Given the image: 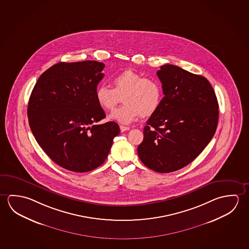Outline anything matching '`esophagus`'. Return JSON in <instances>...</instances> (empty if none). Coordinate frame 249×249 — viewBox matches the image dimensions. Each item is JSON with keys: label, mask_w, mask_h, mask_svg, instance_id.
Segmentation results:
<instances>
[{"label": "esophagus", "mask_w": 249, "mask_h": 249, "mask_svg": "<svg viewBox=\"0 0 249 249\" xmlns=\"http://www.w3.org/2000/svg\"><path fill=\"white\" fill-rule=\"evenodd\" d=\"M120 129H121V132H125V131L129 130V129H130V127L121 125V126H120Z\"/></svg>", "instance_id": "esophagus-1"}]
</instances>
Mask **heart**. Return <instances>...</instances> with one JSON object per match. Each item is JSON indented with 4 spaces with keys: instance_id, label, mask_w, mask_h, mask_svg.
Listing matches in <instances>:
<instances>
[{
    "instance_id": "obj_1",
    "label": "heart",
    "mask_w": 249,
    "mask_h": 249,
    "mask_svg": "<svg viewBox=\"0 0 249 249\" xmlns=\"http://www.w3.org/2000/svg\"><path fill=\"white\" fill-rule=\"evenodd\" d=\"M113 89L100 84L94 91L99 106L104 110L114 109L123 96L124 105L116 108L109 119L129 124L142 115L151 116L158 110L163 97L162 87L158 81L145 78L134 70H125L111 79Z\"/></svg>"
}]
</instances>
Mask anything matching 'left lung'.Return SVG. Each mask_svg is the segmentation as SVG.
Listing matches in <instances>:
<instances>
[{
  "mask_svg": "<svg viewBox=\"0 0 249 249\" xmlns=\"http://www.w3.org/2000/svg\"><path fill=\"white\" fill-rule=\"evenodd\" d=\"M164 97L147 120L139 158L158 173L179 170L192 162L215 133L219 105L206 78L177 66L166 64L157 71Z\"/></svg>",
  "mask_w": 249,
  "mask_h": 249,
  "instance_id": "obj_1",
  "label": "left lung"
}]
</instances>
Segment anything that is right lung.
Returning a JSON list of instances; mask_svg holds the SVG:
<instances>
[{"instance_id":"obj_1","label":"right lung","mask_w":249,"mask_h":249,"mask_svg":"<svg viewBox=\"0 0 249 249\" xmlns=\"http://www.w3.org/2000/svg\"><path fill=\"white\" fill-rule=\"evenodd\" d=\"M105 65L96 61L59 62L38 79L29 97L28 117L37 142L53 162L84 173L107 159L120 134L106 117L94 91Z\"/></svg>"}]
</instances>
